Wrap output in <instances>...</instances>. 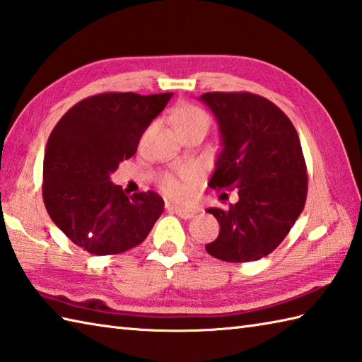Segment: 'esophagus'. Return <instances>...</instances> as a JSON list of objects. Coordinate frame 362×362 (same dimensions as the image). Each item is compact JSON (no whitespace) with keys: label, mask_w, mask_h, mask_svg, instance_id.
Wrapping results in <instances>:
<instances>
[{"label":"esophagus","mask_w":362,"mask_h":362,"mask_svg":"<svg viewBox=\"0 0 362 362\" xmlns=\"http://www.w3.org/2000/svg\"><path fill=\"white\" fill-rule=\"evenodd\" d=\"M170 211L173 214H176V216L181 217V218H192L197 214V209L195 208H180V206H172Z\"/></svg>","instance_id":"obj_1"}]
</instances>
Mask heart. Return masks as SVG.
<instances>
[{
    "instance_id": "b5f03b06",
    "label": "heart",
    "mask_w": 362,
    "mask_h": 362,
    "mask_svg": "<svg viewBox=\"0 0 362 362\" xmlns=\"http://www.w3.org/2000/svg\"><path fill=\"white\" fill-rule=\"evenodd\" d=\"M173 123L176 131H184L195 127L209 128L211 119L204 109L195 105H182L175 110ZM198 178L195 167H184L178 173H164L160 176L159 184L162 190L172 198H182L187 195L189 186Z\"/></svg>"
}]
</instances>
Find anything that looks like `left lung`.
Returning a JSON list of instances; mask_svg holds the SVG:
<instances>
[{
    "mask_svg": "<svg viewBox=\"0 0 362 362\" xmlns=\"http://www.w3.org/2000/svg\"><path fill=\"white\" fill-rule=\"evenodd\" d=\"M200 100L216 115L223 142L209 187L239 195L230 209H208L220 231L206 252L226 262L257 261L284 240L305 208L308 172L297 129L261 95L208 92Z\"/></svg>",
    "mask_w": 362,
    "mask_h": 362,
    "instance_id": "8db88e82",
    "label": "left lung"
}]
</instances>
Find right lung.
Listing matches in <instances>:
<instances>
[{"mask_svg":"<svg viewBox=\"0 0 362 362\" xmlns=\"http://www.w3.org/2000/svg\"><path fill=\"white\" fill-rule=\"evenodd\" d=\"M173 93L106 92L76 103L51 131L42 195L48 216L84 252L119 255L142 243L164 212L156 192L110 182Z\"/></svg>","mask_w":362,"mask_h":362,"instance_id":"1","label":"right lung"}]
</instances>
